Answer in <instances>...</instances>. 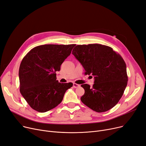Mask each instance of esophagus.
Returning a JSON list of instances; mask_svg holds the SVG:
<instances>
[{"mask_svg":"<svg viewBox=\"0 0 146 146\" xmlns=\"http://www.w3.org/2000/svg\"><path fill=\"white\" fill-rule=\"evenodd\" d=\"M73 87L74 88H79V87H80V85H78V84H73Z\"/></svg>","mask_w":146,"mask_h":146,"instance_id":"34e87169","label":"esophagus"}]
</instances>
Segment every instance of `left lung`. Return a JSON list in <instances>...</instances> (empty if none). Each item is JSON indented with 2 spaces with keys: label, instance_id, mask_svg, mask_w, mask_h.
I'll return each mask as SVG.
<instances>
[{
  "label": "left lung",
  "instance_id": "1",
  "mask_svg": "<svg viewBox=\"0 0 146 146\" xmlns=\"http://www.w3.org/2000/svg\"><path fill=\"white\" fill-rule=\"evenodd\" d=\"M72 54L85 68V74L94 77L92 87L81 85L85 90L82 102L98 113L115 106L128 83L126 66L122 56L111 47L100 44L78 45Z\"/></svg>",
  "mask_w": 146,
  "mask_h": 146
}]
</instances>
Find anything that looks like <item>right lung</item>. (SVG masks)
I'll use <instances>...</instances> for the list:
<instances>
[{"mask_svg": "<svg viewBox=\"0 0 146 146\" xmlns=\"http://www.w3.org/2000/svg\"><path fill=\"white\" fill-rule=\"evenodd\" d=\"M76 45H43L35 47L24 56L19 68L20 91L33 109L41 113L61 103L73 84L56 80V72Z\"/></svg>", "mask_w": 146, "mask_h": 146, "instance_id": "add662e5", "label": "right lung"}]
</instances>
